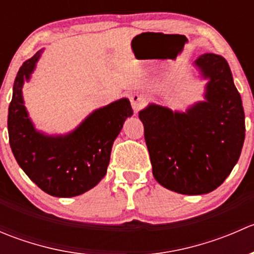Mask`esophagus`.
Masks as SVG:
<instances>
[{
  "mask_svg": "<svg viewBox=\"0 0 254 254\" xmlns=\"http://www.w3.org/2000/svg\"><path fill=\"white\" fill-rule=\"evenodd\" d=\"M130 102H131V106H132V108H134V111L137 112L143 106V103H145V99H143V97L140 96V94L132 93V94H130Z\"/></svg>",
  "mask_w": 254,
  "mask_h": 254,
  "instance_id": "34e87169",
  "label": "esophagus"
}]
</instances>
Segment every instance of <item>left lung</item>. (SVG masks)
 Listing matches in <instances>:
<instances>
[{
	"mask_svg": "<svg viewBox=\"0 0 254 254\" xmlns=\"http://www.w3.org/2000/svg\"><path fill=\"white\" fill-rule=\"evenodd\" d=\"M206 79L204 101L184 112L150 103L139 112L152 173L165 188L201 195L224 183L245 141V112L222 56L206 53L193 64Z\"/></svg>",
	"mask_w": 254,
	"mask_h": 254,
	"instance_id": "8db88e82",
	"label": "left lung"
}]
</instances>
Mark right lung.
I'll use <instances>...</instances> for the list:
<instances>
[{
	"label": "right lung",
	"instance_id": "add662e5",
	"mask_svg": "<svg viewBox=\"0 0 254 254\" xmlns=\"http://www.w3.org/2000/svg\"><path fill=\"white\" fill-rule=\"evenodd\" d=\"M43 50L24 61L14 79L7 122L9 145L19 167L42 190L71 198L96 187L107 175L113 142L132 109L129 99L120 98L92 112L67 134L49 135L35 129L22 89Z\"/></svg>",
	"mask_w": 254,
	"mask_h": 254
}]
</instances>
